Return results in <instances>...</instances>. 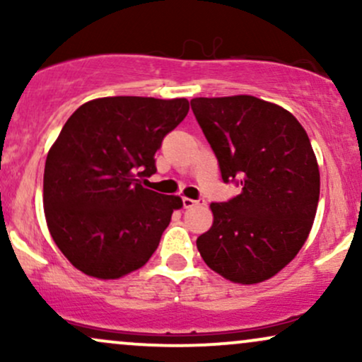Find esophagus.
Instances as JSON below:
<instances>
[{"mask_svg":"<svg viewBox=\"0 0 362 362\" xmlns=\"http://www.w3.org/2000/svg\"><path fill=\"white\" fill-rule=\"evenodd\" d=\"M182 202H184V207H185V209H190V207H195V206H202V204H204V201H202V199H199V201H194V199H189V197H184V199H182Z\"/></svg>","mask_w":362,"mask_h":362,"instance_id":"34e87169","label":"esophagus"}]
</instances>
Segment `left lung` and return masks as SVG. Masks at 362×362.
<instances>
[{
    "instance_id": "1",
    "label": "left lung",
    "mask_w": 362,
    "mask_h": 362,
    "mask_svg": "<svg viewBox=\"0 0 362 362\" xmlns=\"http://www.w3.org/2000/svg\"><path fill=\"white\" fill-rule=\"evenodd\" d=\"M224 182L242 192L213 202L197 238L207 267L235 284H259L289 264L308 238L320 170L306 131L289 110L252 95L190 100Z\"/></svg>"
}]
</instances>
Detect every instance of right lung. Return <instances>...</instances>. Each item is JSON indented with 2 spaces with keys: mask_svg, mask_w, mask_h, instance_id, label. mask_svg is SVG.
<instances>
[{
  "mask_svg": "<svg viewBox=\"0 0 362 362\" xmlns=\"http://www.w3.org/2000/svg\"><path fill=\"white\" fill-rule=\"evenodd\" d=\"M187 98L103 97L83 103L49 149L44 214L49 233L78 271L120 279L158 248L178 195L144 187L161 141L184 120Z\"/></svg>",
  "mask_w": 362,
  "mask_h": 362,
  "instance_id": "add662e5",
  "label": "right lung"
}]
</instances>
